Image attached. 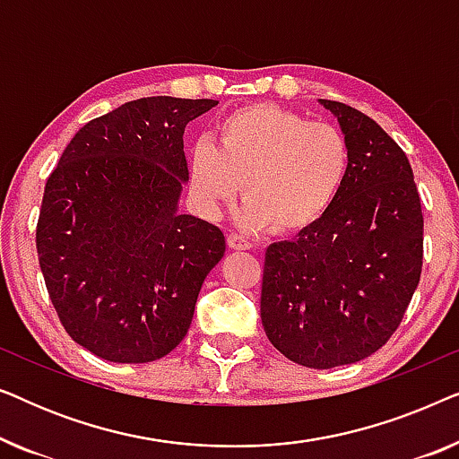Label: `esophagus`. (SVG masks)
Masks as SVG:
<instances>
[{
	"mask_svg": "<svg viewBox=\"0 0 459 459\" xmlns=\"http://www.w3.org/2000/svg\"><path fill=\"white\" fill-rule=\"evenodd\" d=\"M228 244H230L231 248H236V250H250V248H253V242H250L248 238L240 236V234H230L228 236Z\"/></svg>",
	"mask_w": 459,
	"mask_h": 459,
	"instance_id": "34e87169",
	"label": "esophagus"
}]
</instances>
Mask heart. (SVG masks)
<instances>
[{
	"mask_svg": "<svg viewBox=\"0 0 459 459\" xmlns=\"http://www.w3.org/2000/svg\"><path fill=\"white\" fill-rule=\"evenodd\" d=\"M349 173L351 146L334 125L250 104L221 118L212 142L192 148L190 194L203 215L217 217L244 179V228L297 234L328 215Z\"/></svg>",
	"mask_w": 459,
	"mask_h": 459,
	"instance_id": "heart-1",
	"label": "heart"
}]
</instances>
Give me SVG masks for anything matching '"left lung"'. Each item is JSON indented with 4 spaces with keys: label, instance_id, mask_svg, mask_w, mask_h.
<instances>
[{
    "label": "left lung",
    "instance_id": "8db88e82",
    "mask_svg": "<svg viewBox=\"0 0 459 459\" xmlns=\"http://www.w3.org/2000/svg\"><path fill=\"white\" fill-rule=\"evenodd\" d=\"M351 146L347 186L328 215L265 253L261 322L269 342L305 368L376 353L416 292L424 217L410 160L363 112L319 100Z\"/></svg>",
    "mask_w": 459,
    "mask_h": 459
}]
</instances>
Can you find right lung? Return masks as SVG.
<instances>
[{"instance_id":"obj_1","label":"right lung","mask_w":459,"mask_h":459,"mask_svg":"<svg viewBox=\"0 0 459 459\" xmlns=\"http://www.w3.org/2000/svg\"><path fill=\"white\" fill-rule=\"evenodd\" d=\"M217 100L140 98L83 125L48 178L37 221L46 288L68 336L148 363L187 334L223 231L179 215L184 131Z\"/></svg>"}]
</instances>
